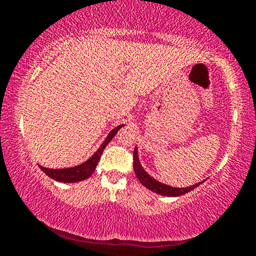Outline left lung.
<instances>
[{
    "label": "left lung",
    "instance_id": "left-lung-1",
    "mask_svg": "<svg viewBox=\"0 0 256 256\" xmlns=\"http://www.w3.org/2000/svg\"><path fill=\"white\" fill-rule=\"evenodd\" d=\"M134 173H136L138 180L142 183V185H144L146 189L152 190V192L164 196L184 195V194L192 192V190L195 189V188H198V185L202 183V182H200V183H196L195 185H192V186H188V188H173V186H170V185L160 183V182H158L156 179L150 177V176L143 170V167L140 166V160H138L137 148H134Z\"/></svg>",
    "mask_w": 256,
    "mask_h": 256
}]
</instances>
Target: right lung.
Instances as JSON below:
<instances>
[{
  "label": "right lung",
  "instance_id": "1",
  "mask_svg": "<svg viewBox=\"0 0 256 256\" xmlns=\"http://www.w3.org/2000/svg\"><path fill=\"white\" fill-rule=\"evenodd\" d=\"M122 126L124 125H119L116 126V128H113V130L110 132V134H108L107 138L104 140V142L102 143L101 146L98 149V152H96L90 158H88L85 162L82 164V165L70 167V168H58V170L46 168V167L40 166V170H42L48 177L54 179V180L62 182V183H76V182H80V180H84V179L89 178L94 173V171H95L96 166H98V160L100 158H101L102 152H104V149L106 148V146L110 142L112 138L116 136V132H118Z\"/></svg>",
  "mask_w": 256,
  "mask_h": 256
}]
</instances>
